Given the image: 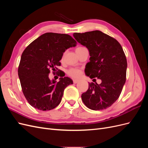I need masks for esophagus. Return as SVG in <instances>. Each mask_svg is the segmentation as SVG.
<instances>
[{
    "mask_svg": "<svg viewBox=\"0 0 148 148\" xmlns=\"http://www.w3.org/2000/svg\"><path fill=\"white\" fill-rule=\"evenodd\" d=\"M73 83L76 84V83H78V82H79V80H78V79H73Z\"/></svg>",
    "mask_w": 148,
    "mask_h": 148,
    "instance_id": "esophagus-1",
    "label": "esophagus"
}]
</instances>
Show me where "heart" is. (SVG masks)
<instances>
[{
  "label": "heart",
  "mask_w": 148,
  "mask_h": 148,
  "mask_svg": "<svg viewBox=\"0 0 148 148\" xmlns=\"http://www.w3.org/2000/svg\"><path fill=\"white\" fill-rule=\"evenodd\" d=\"M83 47H78L77 49H81V48H83ZM67 73H68V75H70L71 77L78 78L79 77L80 75H81L82 71L79 69L73 68V69H70V70L67 71Z\"/></svg>",
  "instance_id": "obj_1"
}]
</instances>
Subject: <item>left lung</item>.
I'll list each match as a JSON object with an SVG mask.
<instances>
[{
  "instance_id": "1",
  "label": "left lung",
  "mask_w": 148,
  "mask_h": 148,
  "mask_svg": "<svg viewBox=\"0 0 148 148\" xmlns=\"http://www.w3.org/2000/svg\"><path fill=\"white\" fill-rule=\"evenodd\" d=\"M73 37L89 52L85 74L101 80L100 84L89 83L82 101L91 110L108 108L118 99L126 82L127 62L123 49L117 40L101 31L75 33Z\"/></svg>"
}]
</instances>
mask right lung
Segmentation results:
<instances>
[{
    "label": "right lung",
    "mask_w": 148,
    "mask_h": 148,
    "mask_svg": "<svg viewBox=\"0 0 148 148\" xmlns=\"http://www.w3.org/2000/svg\"><path fill=\"white\" fill-rule=\"evenodd\" d=\"M76 46L77 42L69 34L46 33L25 49L18 73L23 95L34 108L49 110L60 104L64 89L73 81L60 75L59 82L51 81L49 74L52 70H58L66 49Z\"/></svg>",
    "instance_id": "add662e5"
}]
</instances>
